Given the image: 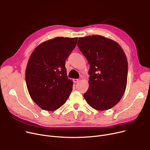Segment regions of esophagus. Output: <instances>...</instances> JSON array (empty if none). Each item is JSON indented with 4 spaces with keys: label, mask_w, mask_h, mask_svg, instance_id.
Here are the masks:
<instances>
[{
    "label": "esophagus",
    "mask_w": 150,
    "mask_h": 150,
    "mask_svg": "<svg viewBox=\"0 0 150 150\" xmlns=\"http://www.w3.org/2000/svg\"><path fill=\"white\" fill-rule=\"evenodd\" d=\"M78 81H79V80H78V79H74V80H73V81H74V83H77Z\"/></svg>",
    "instance_id": "obj_1"
}]
</instances>
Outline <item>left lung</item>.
<instances>
[{
	"label": "left lung",
	"instance_id": "obj_1",
	"mask_svg": "<svg viewBox=\"0 0 150 150\" xmlns=\"http://www.w3.org/2000/svg\"><path fill=\"white\" fill-rule=\"evenodd\" d=\"M78 46L90 65L85 100L98 111L112 108L127 87L128 61L123 49L115 41L100 35L79 38Z\"/></svg>",
	"mask_w": 150,
	"mask_h": 150
}]
</instances>
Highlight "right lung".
I'll use <instances>...</instances> for the list:
<instances>
[{
	"label": "right lung",
	"mask_w": 150,
	"mask_h": 150,
	"mask_svg": "<svg viewBox=\"0 0 150 150\" xmlns=\"http://www.w3.org/2000/svg\"><path fill=\"white\" fill-rule=\"evenodd\" d=\"M78 38L57 37L39 44L28 59L25 80L30 96L45 111L64 105L72 91L65 61L76 45Z\"/></svg>",
	"instance_id": "add662e5"
}]
</instances>
